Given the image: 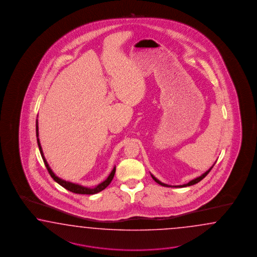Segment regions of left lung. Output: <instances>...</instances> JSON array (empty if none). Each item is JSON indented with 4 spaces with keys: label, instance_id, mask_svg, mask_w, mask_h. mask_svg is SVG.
Segmentation results:
<instances>
[{
    "label": "left lung",
    "instance_id": "left-lung-1",
    "mask_svg": "<svg viewBox=\"0 0 257 257\" xmlns=\"http://www.w3.org/2000/svg\"><path fill=\"white\" fill-rule=\"evenodd\" d=\"M212 168H213V166L211 167L210 169L208 170L207 171H205L202 175H201V176H199V177H197V178H195V179L191 180L190 182H188L187 184H185V185H181V186H173V187H189V186H192V185H195V184H197V183H199L200 181H202L209 172H210L211 170H212ZM152 175V178L153 179L155 180L156 181V183L157 184H159V185H161V186H163V187H171V186H169V185H166V184H164V183H162V182H160L159 180L156 179V177L153 175V174H151Z\"/></svg>",
    "mask_w": 257,
    "mask_h": 257
}]
</instances>
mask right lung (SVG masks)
<instances>
[{"instance_id":"obj_1","label":"right lung","mask_w":257,"mask_h":257,"mask_svg":"<svg viewBox=\"0 0 257 257\" xmlns=\"http://www.w3.org/2000/svg\"><path fill=\"white\" fill-rule=\"evenodd\" d=\"M38 123H39V122H38V119H37V121H36V131H37V140H38V145H39V152H40V155H41V157H42V159H43V162L45 164L47 170L49 171V173H50L51 177H52L53 179L55 180L56 183H58V184H59L60 186H62L64 188H66V189L70 190V192H73V193H76V194H96V193L100 192L101 190H103L105 187H108L109 184L111 183V181L113 180V177H114V175H115V172H116V167H114L113 171H111V173L109 174V176L106 178V180H104L102 183L99 184L97 187H92V188H90V187H83V186H81V185L73 184V183H70V182L65 181V180H63L61 179V178H59V177H57V176L55 175V173L53 172V171L51 170V168H50V166H49V164L47 162L46 159H45V157H44V155H43L42 148H41V145H40V142H39V124H38Z\"/></svg>"}]
</instances>
